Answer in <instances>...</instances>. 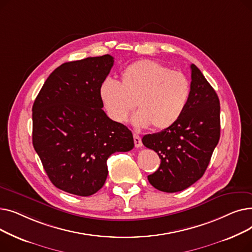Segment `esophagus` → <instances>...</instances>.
<instances>
[{
  "instance_id": "obj_1",
  "label": "esophagus",
  "mask_w": 252,
  "mask_h": 252,
  "mask_svg": "<svg viewBox=\"0 0 252 252\" xmlns=\"http://www.w3.org/2000/svg\"><path fill=\"white\" fill-rule=\"evenodd\" d=\"M134 142H135V146H136L137 148H140V147H142L143 143H142L141 137H140L139 135H137V134H134Z\"/></svg>"
}]
</instances>
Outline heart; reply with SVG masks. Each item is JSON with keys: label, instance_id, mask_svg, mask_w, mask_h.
<instances>
[{"label": "heart", "instance_id": "1", "mask_svg": "<svg viewBox=\"0 0 252 252\" xmlns=\"http://www.w3.org/2000/svg\"><path fill=\"white\" fill-rule=\"evenodd\" d=\"M122 84L107 77L100 84L99 97L115 123H124L135 103L139 110L131 117L138 127L163 129L182 115L190 97L187 76L152 60H140L122 71Z\"/></svg>", "mask_w": 252, "mask_h": 252}]
</instances>
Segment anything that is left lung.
I'll return each mask as SVG.
<instances>
[{
    "mask_svg": "<svg viewBox=\"0 0 252 252\" xmlns=\"http://www.w3.org/2000/svg\"><path fill=\"white\" fill-rule=\"evenodd\" d=\"M190 97L182 115L159 133L145 135L144 146L161 159L148 176L157 190L175 193L199 180L208 166L220 135V100L202 72L191 64Z\"/></svg>",
    "mask_w": 252,
    "mask_h": 252,
    "instance_id": "8db88e82",
    "label": "left lung"
}]
</instances>
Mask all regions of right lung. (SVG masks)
<instances>
[{
  "instance_id": "right-lung-1",
  "label": "right lung",
  "mask_w": 252,
  "mask_h": 252,
  "mask_svg": "<svg viewBox=\"0 0 252 252\" xmlns=\"http://www.w3.org/2000/svg\"><path fill=\"white\" fill-rule=\"evenodd\" d=\"M114 60L89 57L60 65L32 106V145L55 187L77 196L99 191L108 157L134 148L131 131L104 112L100 84Z\"/></svg>"
}]
</instances>
